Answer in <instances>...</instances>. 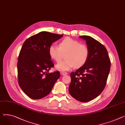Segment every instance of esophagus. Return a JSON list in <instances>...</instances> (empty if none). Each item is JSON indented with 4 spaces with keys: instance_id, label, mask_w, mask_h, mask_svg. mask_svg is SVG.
<instances>
[{
    "instance_id": "obj_1",
    "label": "esophagus",
    "mask_w": 125,
    "mask_h": 125,
    "mask_svg": "<svg viewBox=\"0 0 125 125\" xmlns=\"http://www.w3.org/2000/svg\"><path fill=\"white\" fill-rule=\"evenodd\" d=\"M60 73L62 75H65L68 74V73L67 72H65V71H61Z\"/></svg>"
}]
</instances>
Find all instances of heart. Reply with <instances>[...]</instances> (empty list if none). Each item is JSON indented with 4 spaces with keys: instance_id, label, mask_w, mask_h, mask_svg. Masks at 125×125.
Masks as SVG:
<instances>
[{
    "instance_id": "1",
    "label": "heart",
    "mask_w": 125,
    "mask_h": 125,
    "mask_svg": "<svg viewBox=\"0 0 125 125\" xmlns=\"http://www.w3.org/2000/svg\"><path fill=\"white\" fill-rule=\"evenodd\" d=\"M59 46L51 44L48 48L50 56L57 62L62 59V53H66V59L56 65L58 70H68L74 66L79 68L87 61L89 51L85 45L79 44L77 41L67 37L60 42Z\"/></svg>"
}]
</instances>
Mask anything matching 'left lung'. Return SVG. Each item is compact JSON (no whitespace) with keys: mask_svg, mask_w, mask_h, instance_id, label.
Listing matches in <instances>:
<instances>
[{"mask_svg":"<svg viewBox=\"0 0 125 125\" xmlns=\"http://www.w3.org/2000/svg\"><path fill=\"white\" fill-rule=\"evenodd\" d=\"M79 38L86 41L89 54L85 64L71 73L69 92L76 100L85 103L94 99L103 91L111 62L106 49L98 41L88 36Z\"/></svg>","mask_w":125,"mask_h":125,"instance_id":"8db88e82","label":"left lung"}]
</instances>
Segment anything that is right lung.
I'll list each match as a JSON object with an SVG mask.
<instances>
[{"mask_svg": "<svg viewBox=\"0 0 125 125\" xmlns=\"http://www.w3.org/2000/svg\"><path fill=\"white\" fill-rule=\"evenodd\" d=\"M63 36L41 31L23 44L18 57V81L22 91L30 98L39 99L48 95L60 77L59 71L49 72L54 65L48 48Z\"/></svg>", "mask_w": 125, "mask_h": 125, "instance_id": "right-lung-1", "label": "right lung"}]
</instances>
